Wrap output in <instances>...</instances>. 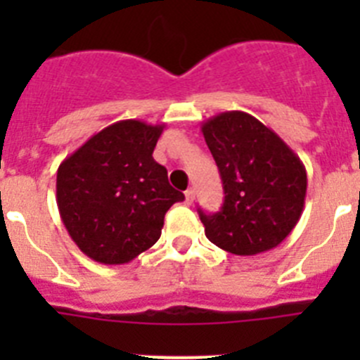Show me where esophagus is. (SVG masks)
Instances as JSON below:
<instances>
[{"instance_id":"1","label":"esophagus","mask_w":360,"mask_h":360,"mask_svg":"<svg viewBox=\"0 0 360 360\" xmlns=\"http://www.w3.org/2000/svg\"><path fill=\"white\" fill-rule=\"evenodd\" d=\"M193 202H195V189L189 187V189L186 191V203H193Z\"/></svg>"}]
</instances>
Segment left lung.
Returning a JSON list of instances; mask_svg holds the SVG:
<instances>
[{"label": "left lung", "mask_w": 360, "mask_h": 360, "mask_svg": "<svg viewBox=\"0 0 360 360\" xmlns=\"http://www.w3.org/2000/svg\"><path fill=\"white\" fill-rule=\"evenodd\" d=\"M218 165L221 211L198 209L209 241L238 256L266 252L297 225L307 196L303 162L265 124L245 111H224L202 124Z\"/></svg>", "instance_id": "left-lung-1"}]
</instances>
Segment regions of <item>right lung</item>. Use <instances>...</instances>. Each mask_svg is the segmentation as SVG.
I'll return each mask as SVG.
<instances>
[{
    "mask_svg": "<svg viewBox=\"0 0 360 360\" xmlns=\"http://www.w3.org/2000/svg\"><path fill=\"white\" fill-rule=\"evenodd\" d=\"M164 124L128 119L95 133L57 169V207L70 238L94 262L122 265L157 243L184 193L153 158Z\"/></svg>",
    "mask_w": 360,
    "mask_h": 360,
    "instance_id": "right-lung-1",
    "label": "right lung"
}]
</instances>
